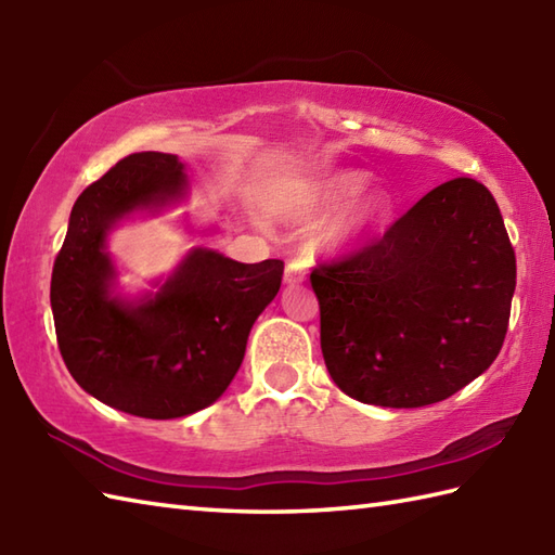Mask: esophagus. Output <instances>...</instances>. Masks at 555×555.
I'll return each instance as SVG.
<instances>
[{
	"label": "esophagus",
	"instance_id": "obj_1",
	"mask_svg": "<svg viewBox=\"0 0 555 555\" xmlns=\"http://www.w3.org/2000/svg\"><path fill=\"white\" fill-rule=\"evenodd\" d=\"M286 284H300V281L305 279V264L300 262V259H291V262L286 264Z\"/></svg>",
	"mask_w": 555,
	"mask_h": 555
}]
</instances>
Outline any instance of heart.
I'll return each mask as SVG.
<instances>
[{
    "instance_id": "1",
    "label": "heart",
    "mask_w": 555,
    "mask_h": 555,
    "mask_svg": "<svg viewBox=\"0 0 555 555\" xmlns=\"http://www.w3.org/2000/svg\"><path fill=\"white\" fill-rule=\"evenodd\" d=\"M367 173L352 169H336L317 173L305 183L288 207V217L302 227H320L335 215L334 221L322 231L320 247L328 255L356 250L382 227L388 217L391 199L384 191H365Z\"/></svg>"
}]
</instances>
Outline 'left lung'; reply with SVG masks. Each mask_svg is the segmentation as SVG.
Returning a JSON list of instances; mask_svg holds the SVG:
<instances>
[{
	"mask_svg": "<svg viewBox=\"0 0 555 555\" xmlns=\"http://www.w3.org/2000/svg\"><path fill=\"white\" fill-rule=\"evenodd\" d=\"M322 356L360 403H439L491 367L515 293V250L496 199L446 181L379 243L312 274Z\"/></svg>",
	"mask_w": 555,
	"mask_h": 555,
	"instance_id": "1",
	"label": "left lung"
}]
</instances>
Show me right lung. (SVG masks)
Segmentation results:
<instances>
[{
    "instance_id": "right-lung-1",
    "label": "right lung",
    "mask_w": 555,
    "mask_h": 555,
    "mask_svg": "<svg viewBox=\"0 0 555 555\" xmlns=\"http://www.w3.org/2000/svg\"><path fill=\"white\" fill-rule=\"evenodd\" d=\"M183 162L135 152L88 185L70 209L52 269L59 350L82 391L128 415L176 420L215 403L238 372L255 320L276 298L281 259L235 262L193 247L155 288L116 293L109 233L188 195Z\"/></svg>"
}]
</instances>
